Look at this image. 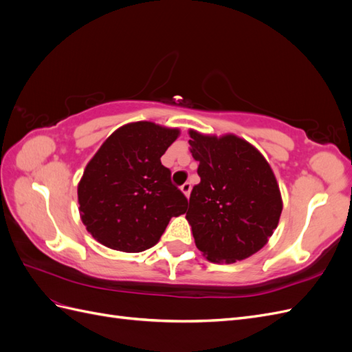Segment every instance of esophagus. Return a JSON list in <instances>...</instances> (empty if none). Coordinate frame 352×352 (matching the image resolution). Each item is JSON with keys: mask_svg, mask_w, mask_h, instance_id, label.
Masks as SVG:
<instances>
[{"mask_svg": "<svg viewBox=\"0 0 352 352\" xmlns=\"http://www.w3.org/2000/svg\"><path fill=\"white\" fill-rule=\"evenodd\" d=\"M190 189H192V185H190L189 182H186V184H184L182 186H180V190H182V192H184L186 197H189Z\"/></svg>", "mask_w": 352, "mask_h": 352, "instance_id": "1", "label": "esophagus"}]
</instances>
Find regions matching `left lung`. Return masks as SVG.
Masks as SVG:
<instances>
[{
    "mask_svg": "<svg viewBox=\"0 0 352 352\" xmlns=\"http://www.w3.org/2000/svg\"><path fill=\"white\" fill-rule=\"evenodd\" d=\"M189 135L201 177L186 212L197 248L216 263L247 258L267 243L279 223L282 198L272 168L238 136Z\"/></svg>",
    "mask_w": 352,
    "mask_h": 352,
    "instance_id": "1",
    "label": "left lung"
}]
</instances>
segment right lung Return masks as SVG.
<instances>
[{
	"label": "right lung",
	"mask_w": 352,
	"mask_h": 352,
	"mask_svg": "<svg viewBox=\"0 0 352 352\" xmlns=\"http://www.w3.org/2000/svg\"><path fill=\"white\" fill-rule=\"evenodd\" d=\"M179 135L151 122L117 129L85 168L78 186L83 225L105 247L141 252L154 247L188 199L160 158Z\"/></svg>",
	"instance_id": "1"
}]
</instances>
